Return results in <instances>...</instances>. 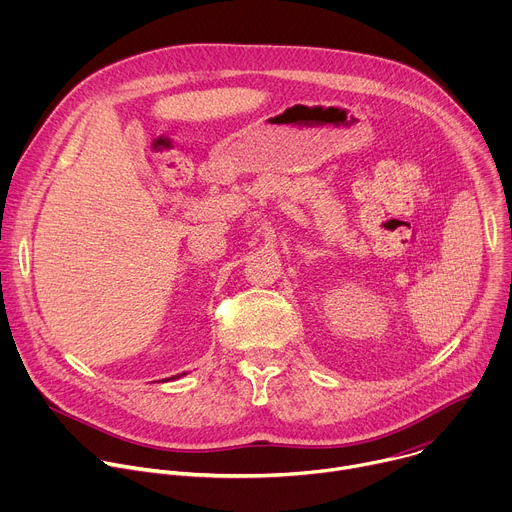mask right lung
<instances>
[{
  "label": "right lung",
  "mask_w": 512,
  "mask_h": 512,
  "mask_svg": "<svg viewBox=\"0 0 512 512\" xmlns=\"http://www.w3.org/2000/svg\"><path fill=\"white\" fill-rule=\"evenodd\" d=\"M172 379H180V375H176V377H172Z\"/></svg>",
  "instance_id": "add662e5"
}]
</instances>
